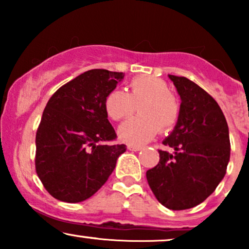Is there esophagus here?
<instances>
[{
	"instance_id": "obj_1",
	"label": "esophagus",
	"mask_w": 249,
	"mask_h": 249,
	"mask_svg": "<svg viewBox=\"0 0 249 249\" xmlns=\"http://www.w3.org/2000/svg\"><path fill=\"white\" fill-rule=\"evenodd\" d=\"M142 146H128V150L131 151H141L142 150Z\"/></svg>"
}]
</instances>
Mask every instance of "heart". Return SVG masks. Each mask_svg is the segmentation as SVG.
<instances>
[{"label": "heart", "mask_w": 249, "mask_h": 249, "mask_svg": "<svg viewBox=\"0 0 249 249\" xmlns=\"http://www.w3.org/2000/svg\"><path fill=\"white\" fill-rule=\"evenodd\" d=\"M139 107L141 115L119 127V137L131 145L150 142L160 131L172 128L180 116V104L170 87L158 77H144L130 83V93L113 90L105 98V110L113 121L127 118Z\"/></svg>", "instance_id": "b5f03b06"}]
</instances>
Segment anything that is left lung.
<instances>
[{"label": "left lung", "mask_w": 249, "mask_h": 249, "mask_svg": "<svg viewBox=\"0 0 249 249\" xmlns=\"http://www.w3.org/2000/svg\"><path fill=\"white\" fill-rule=\"evenodd\" d=\"M181 104L172 133L162 142L174 154L159 151V162L146 172L157 200L173 211L192 208L215 191L231 156L228 125L218 103L186 77L168 75Z\"/></svg>", "instance_id": "obj_1"}]
</instances>
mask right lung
Here are the masks:
<instances>
[{
    "instance_id": "right-lung-1",
    "label": "right lung",
    "mask_w": 249,
    "mask_h": 249,
    "mask_svg": "<svg viewBox=\"0 0 249 249\" xmlns=\"http://www.w3.org/2000/svg\"><path fill=\"white\" fill-rule=\"evenodd\" d=\"M124 78L123 72L85 71L51 96L36 132V173L53 198L81 202L107 182L124 144L107 119L105 98Z\"/></svg>"
}]
</instances>
